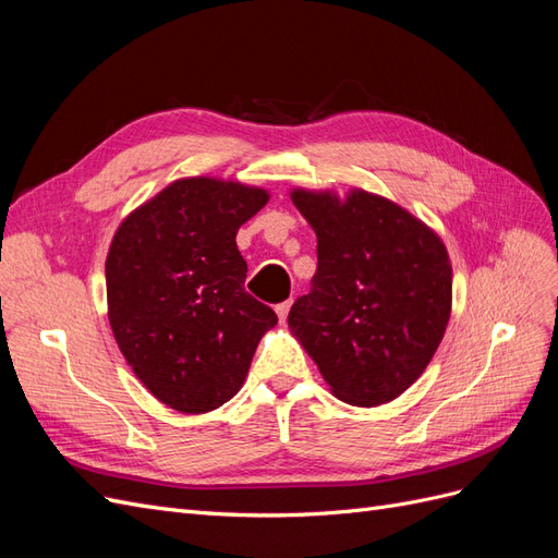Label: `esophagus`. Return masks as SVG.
<instances>
[{"label":"esophagus","instance_id":"obj_1","mask_svg":"<svg viewBox=\"0 0 558 558\" xmlns=\"http://www.w3.org/2000/svg\"><path fill=\"white\" fill-rule=\"evenodd\" d=\"M275 312H277L279 320H286V316H289V312H291V300L281 302V305H277V307H275Z\"/></svg>","mask_w":558,"mask_h":558}]
</instances>
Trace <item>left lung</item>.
Here are the masks:
<instances>
[{
    "label": "left lung",
    "instance_id": "obj_1",
    "mask_svg": "<svg viewBox=\"0 0 558 558\" xmlns=\"http://www.w3.org/2000/svg\"><path fill=\"white\" fill-rule=\"evenodd\" d=\"M316 232L312 291L289 328L330 391L359 408L398 398L440 347L451 314V263L442 240L396 202L353 189H295Z\"/></svg>",
    "mask_w": 558,
    "mask_h": 558
}]
</instances>
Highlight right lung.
Segmentation results:
<instances>
[{"label": "right lung", "mask_w": 558, "mask_h": 558, "mask_svg": "<svg viewBox=\"0 0 558 558\" xmlns=\"http://www.w3.org/2000/svg\"><path fill=\"white\" fill-rule=\"evenodd\" d=\"M267 199V191L238 181L179 179L113 234L109 324L132 373L167 408H221L277 324V314L246 293V260L234 242Z\"/></svg>", "instance_id": "right-lung-1"}]
</instances>
